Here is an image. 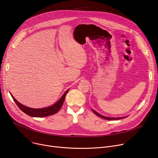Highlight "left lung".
I'll return each mask as SVG.
<instances>
[{"instance_id":"8db88e82","label":"left lung","mask_w":158,"mask_h":158,"mask_svg":"<svg viewBox=\"0 0 158 158\" xmlns=\"http://www.w3.org/2000/svg\"><path fill=\"white\" fill-rule=\"evenodd\" d=\"M92 111H93V112H94L96 115L98 116V117H101V118H104V119H106V120H120V119L125 118L127 117H127H105V116H103V115H102V114H99L98 113H97L96 111H95V110H93V109H92Z\"/></svg>"}]
</instances>
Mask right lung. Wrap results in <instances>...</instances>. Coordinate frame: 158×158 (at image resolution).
<instances>
[{
	"mask_svg": "<svg viewBox=\"0 0 158 158\" xmlns=\"http://www.w3.org/2000/svg\"><path fill=\"white\" fill-rule=\"evenodd\" d=\"M69 90V89L66 90L64 92V94L61 96V97L59 99V100H58L53 105L47 107H44V108H38V109L32 108V107H27V106H26L22 104L19 101L16 100L15 97L11 95V93H10V94L13 99V101L16 104V105L19 106V108L23 113H25L27 115L31 116V117H47V116L52 115L59 111V110H60V108L61 107V106L64 102L66 95L68 93Z\"/></svg>",
	"mask_w": 158,
	"mask_h": 158,
	"instance_id": "obj_1",
	"label": "right lung"
}]
</instances>
